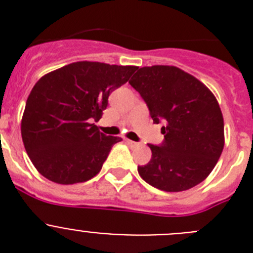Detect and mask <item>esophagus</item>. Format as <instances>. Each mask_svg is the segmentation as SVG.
Returning a JSON list of instances; mask_svg holds the SVG:
<instances>
[{"instance_id":"obj_1","label":"esophagus","mask_w":253,"mask_h":253,"mask_svg":"<svg viewBox=\"0 0 253 253\" xmlns=\"http://www.w3.org/2000/svg\"><path fill=\"white\" fill-rule=\"evenodd\" d=\"M125 143H126V144H128V146H130V147H137L138 146L137 142H133V140H130V139H125Z\"/></svg>"}]
</instances>
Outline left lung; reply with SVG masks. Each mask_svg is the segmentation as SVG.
<instances>
[{
	"instance_id": "8db88e82",
	"label": "left lung",
	"mask_w": 253,
	"mask_h": 253,
	"mask_svg": "<svg viewBox=\"0 0 253 253\" xmlns=\"http://www.w3.org/2000/svg\"><path fill=\"white\" fill-rule=\"evenodd\" d=\"M129 84L147 102L153 122H166L165 140L138 166L156 189L178 193L196 186L213 171L224 148L223 114L213 92L175 66L142 67Z\"/></svg>"
}]
</instances>
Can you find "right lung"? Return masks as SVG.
I'll return each mask as SVG.
<instances>
[{"label":"right lung","mask_w":253,"mask_h":253,"mask_svg":"<svg viewBox=\"0 0 253 253\" xmlns=\"http://www.w3.org/2000/svg\"><path fill=\"white\" fill-rule=\"evenodd\" d=\"M138 67L75 62L49 72L33 87L21 119L26 153L40 175L73 185L96 176L119 137H106L99 122L109 95Z\"/></svg>","instance_id":"right-lung-1"}]
</instances>
